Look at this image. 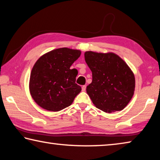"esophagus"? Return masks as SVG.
<instances>
[{"instance_id": "obj_1", "label": "esophagus", "mask_w": 160, "mask_h": 160, "mask_svg": "<svg viewBox=\"0 0 160 160\" xmlns=\"http://www.w3.org/2000/svg\"><path fill=\"white\" fill-rule=\"evenodd\" d=\"M82 90L83 92H85L86 90V85H82Z\"/></svg>"}]
</instances>
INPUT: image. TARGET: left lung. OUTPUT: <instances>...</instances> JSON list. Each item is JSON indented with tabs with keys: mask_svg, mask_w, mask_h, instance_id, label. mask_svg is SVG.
Segmentation results:
<instances>
[{
	"mask_svg": "<svg viewBox=\"0 0 160 160\" xmlns=\"http://www.w3.org/2000/svg\"><path fill=\"white\" fill-rule=\"evenodd\" d=\"M85 59L92 72L86 90L94 106L107 113L123 109L135 90V77L128 65L113 53L86 51Z\"/></svg>",
	"mask_w": 160,
	"mask_h": 160,
	"instance_id": "obj_1",
	"label": "left lung"
}]
</instances>
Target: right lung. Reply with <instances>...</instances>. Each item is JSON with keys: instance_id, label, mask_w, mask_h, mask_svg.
<instances>
[{"instance_id": "obj_1", "label": "right lung", "mask_w": 160, "mask_h": 160, "mask_svg": "<svg viewBox=\"0 0 160 160\" xmlns=\"http://www.w3.org/2000/svg\"><path fill=\"white\" fill-rule=\"evenodd\" d=\"M80 54L79 50L60 48L38 59L31 72L29 90L39 106L58 112L72 104L82 89L75 83L78 70L70 66Z\"/></svg>"}]
</instances>
